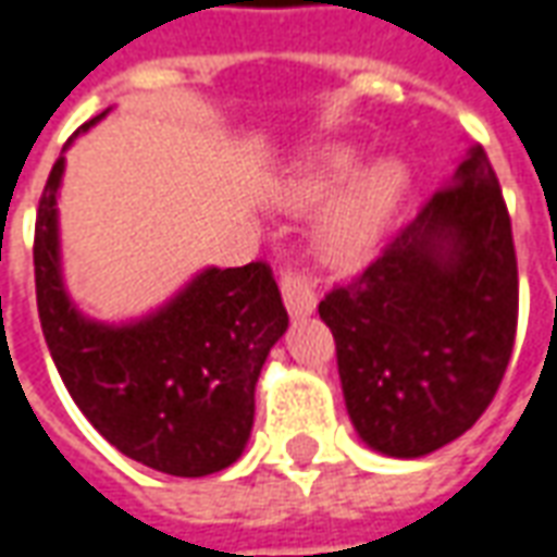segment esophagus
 Here are the masks:
<instances>
[{
    "label": "esophagus",
    "instance_id": "34e87169",
    "mask_svg": "<svg viewBox=\"0 0 557 557\" xmlns=\"http://www.w3.org/2000/svg\"><path fill=\"white\" fill-rule=\"evenodd\" d=\"M280 292H283V304L295 319L298 315H310L319 304V295H315L313 277H307L301 271H283L280 277Z\"/></svg>",
    "mask_w": 557,
    "mask_h": 557
}]
</instances>
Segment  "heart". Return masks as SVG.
<instances>
[{"label": "heart", "instance_id": "obj_1", "mask_svg": "<svg viewBox=\"0 0 557 557\" xmlns=\"http://www.w3.org/2000/svg\"><path fill=\"white\" fill-rule=\"evenodd\" d=\"M358 166L351 148L331 146L315 151L280 190V206L289 211H313L348 182ZM351 178V177H350ZM352 180V178H351ZM409 172L394 158H382L361 170L343 190L322 226V247L334 262H358L370 253L394 218L406 194Z\"/></svg>", "mask_w": 557, "mask_h": 557}]
</instances>
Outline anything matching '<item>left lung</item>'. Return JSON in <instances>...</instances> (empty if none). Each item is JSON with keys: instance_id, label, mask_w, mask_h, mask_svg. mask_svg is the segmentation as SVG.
<instances>
[{"instance_id": "obj_1", "label": "left lung", "mask_w": 557, "mask_h": 557, "mask_svg": "<svg viewBox=\"0 0 557 557\" xmlns=\"http://www.w3.org/2000/svg\"><path fill=\"white\" fill-rule=\"evenodd\" d=\"M319 315L351 423L373 450L414 459L478 423L519 319L513 230L483 146L375 262L327 292Z\"/></svg>"}]
</instances>
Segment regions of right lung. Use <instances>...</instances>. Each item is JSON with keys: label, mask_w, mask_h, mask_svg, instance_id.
<instances>
[{"label": "right lung", "mask_w": 557, "mask_h": 557, "mask_svg": "<svg viewBox=\"0 0 557 557\" xmlns=\"http://www.w3.org/2000/svg\"><path fill=\"white\" fill-rule=\"evenodd\" d=\"M62 172L59 154L38 202L32 256L44 339L67 394L107 442L143 466L175 478L223 471L250 438L256 382L289 327L277 280L265 262L208 268L139 322H91L62 286Z\"/></svg>", "instance_id": "add662e5"}]
</instances>
